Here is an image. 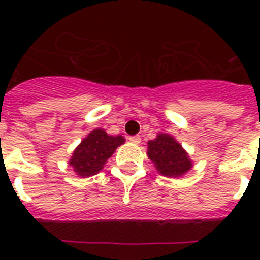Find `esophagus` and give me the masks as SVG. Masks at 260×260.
<instances>
[{
    "label": "esophagus",
    "mask_w": 260,
    "mask_h": 260,
    "mask_svg": "<svg viewBox=\"0 0 260 260\" xmlns=\"http://www.w3.org/2000/svg\"><path fill=\"white\" fill-rule=\"evenodd\" d=\"M128 141L132 142L133 144H139L141 143V137L139 135H133V137H128Z\"/></svg>",
    "instance_id": "34e87169"
}]
</instances>
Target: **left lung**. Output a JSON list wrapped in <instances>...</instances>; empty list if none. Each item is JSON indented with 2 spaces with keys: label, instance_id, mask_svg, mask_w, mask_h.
<instances>
[{
  "label": "left lung",
  "instance_id": "obj_1",
  "mask_svg": "<svg viewBox=\"0 0 260 260\" xmlns=\"http://www.w3.org/2000/svg\"><path fill=\"white\" fill-rule=\"evenodd\" d=\"M147 146V156L162 176L178 178L192 168L189 153L172 135L160 133Z\"/></svg>",
  "mask_w": 260,
  "mask_h": 260
}]
</instances>
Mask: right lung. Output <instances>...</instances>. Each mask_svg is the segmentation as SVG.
I'll list each match as a JSON object with an SVG mask.
<instances>
[{
    "mask_svg": "<svg viewBox=\"0 0 260 260\" xmlns=\"http://www.w3.org/2000/svg\"><path fill=\"white\" fill-rule=\"evenodd\" d=\"M125 143L121 135L107 134L103 128H95L78 144L69 160V165L79 177L95 176L107 164L117 147Z\"/></svg>",
    "mask_w": 260,
    "mask_h": 260,
    "instance_id": "1",
    "label": "right lung"
}]
</instances>
